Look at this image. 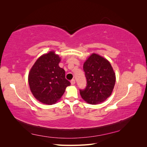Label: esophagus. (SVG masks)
<instances>
[{"instance_id":"obj_1","label":"esophagus","mask_w":147,"mask_h":147,"mask_svg":"<svg viewBox=\"0 0 147 147\" xmlns=\"http://www.w3.org/2000/svg\"><path fill=\"white\" fill-rule=\"evenodd\" d=\"M71 85H74V84H75V80H74V79H73L72 80H71Z\"/></svg>"}]
</instances>
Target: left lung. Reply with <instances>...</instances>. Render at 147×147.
I'll list each match as a JSON object with an SVG mask.
<instances>
[{
    "label": "left lung",
    "mask_w": 147,
    "mask_h": 147,
    "mask_svg": "<svg viewBox=\"0 0 147 147\" xmlns=\"http://www.w3.org/2000/svg\"><path fill=\"white\" fill-rule=\"evenodd\" d=\"M86 86L80 90L82 98L90 104H98L105 101L113 91L115 75L107 59L92 54L83 64Z\"/></svg>",
    "instance_id": "1"
}]
</instances>
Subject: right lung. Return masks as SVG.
Here are the masks:
<instances>
[{
    "instance_id": "right-lung-1",
    "label": "right lung",
    "mask_w": 147,
    "mask_h": 147,
    "mask_svg": "<svg viewBox=\"0 0 147 147\" xmlns=\"http://www.w3.org/2000/svg\"><path fill=\"white\" fill-rule=\"evenodd\" d=\"M59 56L51 51L37 59L28 74L32 94L43 104L52 105L61 98L71 83L65 79V71L59 67Z\"/></svg>"
}]
</instances>
